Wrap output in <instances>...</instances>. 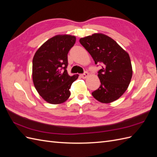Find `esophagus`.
Wrapping results in <instances>:
<instances>
[{
  "instance_id": "1",
  "label": "esophagus",
  "mask_w": 157,
  "mask_h": 157,
  "mask_svg": "<svg viewBox=\"0 0 157 157\" xmlns=\"http://www.w3.org/2000/svg\"><path fill=\"white\" fill-rule=\"evenodd\" d=\"M89 76V74L88 72H84V73L81 75V77L82 78H86Z\"/></svg>"
}]
</instances>
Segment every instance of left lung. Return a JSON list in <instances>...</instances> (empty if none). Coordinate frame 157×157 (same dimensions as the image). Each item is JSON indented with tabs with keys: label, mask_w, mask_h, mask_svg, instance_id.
<instances>
[{
	"label": "left lung",
	"mask_w": 157,
	"mask_h": 157,
	"mask_svg": "<svg viewBox=\"0 0 157 157\" xmlns=\"http://www.w3.org/2000/svg\"><path fill=\"white\" fill-rule=\"evenodd\" d=\"M95 63H102L98 71L100 86L93 97L99 102L109 103L121 98L127 90L132 77L130 56L117 42L103 33H94L79 40Z\"/></svg>",
	"instance_id": "1"
}]
</instances>
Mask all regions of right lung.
Listing matches in <instances>:
<instances>
[{
    "instance_id": "1",
    "label": "right lung",
    "mask_w": 157,
    "mask_h": 157,
    "mask_svg": "<svg viewBox=\"0 0 157 157\" xmlns=\"http://www.w3.org/2000/svg\"><path fill=\"white\" fill-rule=\"evenodd\" d=\"M76 37L58 35L50 38L36 50L33 59V81L38 93L46 102L60 104L71 96V84L78 75H69L67 54Z\"/></svg>"
}]
</instances>
